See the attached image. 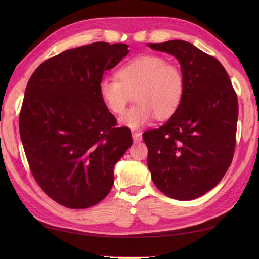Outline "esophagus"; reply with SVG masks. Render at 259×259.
Returning <instances> with one entry per match:
<instances>
[{
  "instance_id": "esophagus-1",
  "label": "esophagus",
  "mask_w": 259,
  "mask_h": 259,
  "mask_svg": "<svg viewBox=\"0 0 259 259\" xmlns=\"http://www.w3.org/2000/svg\"><path fill=\"white\" fill-rule=\"evenodd\" d=\"M133 139L135 142H140L142 140L141 133H139V131H133Z\"/></svg>"
}]
</instances>
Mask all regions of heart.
<instances>
[{
  "mask_svg": "<svg viewBox=\"0 0 259 259\" xmlns=\"http://www.w3.org/2000/svg\"><path fill=\"white\" fill-rule=\"evenodd\" d=\"M118 78H103L99 82V96L112 113L123 112L135 93L134 107L121 115L120 124L139 129L155 117L168 119L179 109L184 100L186 82L183 71L162 57L144 54L129 60L118 70Z\"/></svg>",
  "mask_w": 259,
  "mask_h": 259,
  "instance_id": "b5f03b06",
  "label": "heart"
}]
</instances>
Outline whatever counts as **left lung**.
<instances>
[{
  "label": "left lung",
  "instance_id": "obj_1",
  "mask_svg": "<svg viewBox=\"0 0 259 259\" xmlns=\"http://www.w3.org/2000/svg\"><path fill=\"white\" fill-rule=\"evenodd\" d=\"M178 60L186 82L179 109L159 129L142 135L147 164L157 188L177 200H192L217 186L233 160L237 96L217 59L189 42L148 43Z\"/></svg>",
  "mask_w": 259,
  "mask_h": 259
}]
</instances>
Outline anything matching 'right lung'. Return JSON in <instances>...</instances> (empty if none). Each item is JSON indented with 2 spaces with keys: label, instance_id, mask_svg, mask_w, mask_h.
I'll return each mask as SVG.
<instances>
[{
  "label": "right lung",
  "instance_id": "1",
  "mask_svg": "<svg viewBox=\"0 0 259 259\" xmlns=\"http://www.w3.org/2000/svg\"><path fill=\"white\" fill-rule=\"evenodd\" d=\"M124 43L69 49L38 67L27 82L19 125L33 177L60 205L83 209L106 198L113 169L133 145L126 126L99 96L104 71L129 53Z\"/></svg>",
  "mask_w": 259,
  "mask_h": 259
}]
</instances>
